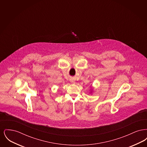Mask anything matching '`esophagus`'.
<instances>
[{"label": "esophagus", "mask_w": 147, "mask_h": 147, "mask_svg": "<svg viewBox=\"0 0 147 147\" xmlns=\"http://www.w3.org/2000/svg\"><path fill=\"white\" fill-rule=\"evenodd\" d=\"M71 83H74V80H71Z\"/></svg>", "instance_id": "1"}]
</instances>
